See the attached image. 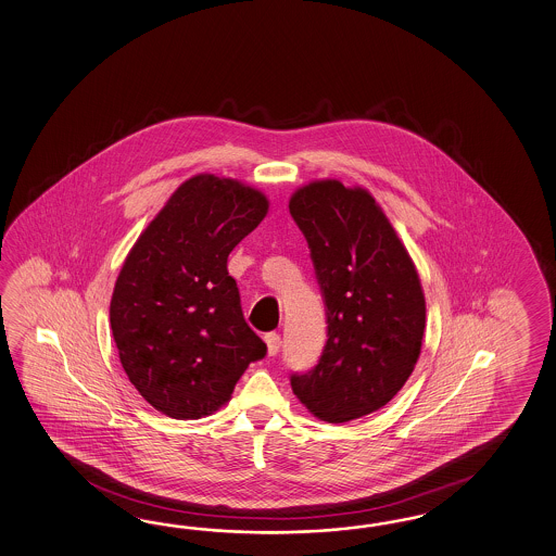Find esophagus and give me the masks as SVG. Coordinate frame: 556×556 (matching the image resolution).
<instances>
[{
  "instance_id": "obj_1",
  "label": "esophagus",
  "mask_w": 556,
  "mask_h": 556,
  "mask_svg": "<svg viewBox=\"0 0 556 556\" xmlns=\"http://www.w3.org/2000/svg\"><path fill=\"white\" fill-rule=\"evenodd\" d=\"M265 342H267V350H269L270 356H277L279 350H281V336L270 331V333L265 336Z\"/></svg>"
}]
</instances>
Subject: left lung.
Returning <instances> with one entry per match:
<instances>
[{"instance_id": "obj_1", "label": "left lung", "mask_w": 556, "mask_h": 556, "mask_svg": "<svg viewBox=\"0 0 556 556\" xmlns=\"http://www.w3.org/2000/svg\"><path fill=\"white\" fill-rule=\"evenodd\" d=\"M289 212L307 240L328 324L319 361L291 372V389L317 419H361L387 405L417 364L425 331L419 275L362 188L314 181L291 195Z\"/></svg>"}]
</instances>
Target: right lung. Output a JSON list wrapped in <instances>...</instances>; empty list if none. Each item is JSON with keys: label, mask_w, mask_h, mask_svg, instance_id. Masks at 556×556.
Here are the masks:
<instances>
[{"label": "right lung", "mask_w": 556, "mask_h": 556, "mask_svg": "<svg viewBox=\"0 0 556 556\" xmlns=\"http://www.w3.org/2000/svg\"><path fill=\"white\" fill-rule=\"evenodd\" d=\"M267 208L258 190L200 174L181 184L125 258L111 330L131 384L167 417L211 415L267 354L226 269Z\"/></svg>", "instance_id": "add662e5"}]
</instances>
